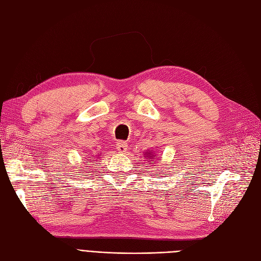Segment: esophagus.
Wrapping results in <instances>:
<instances>
[{
  "instance_id": "1",
  "label": "esophagus",
  "mask_w": 261,
  "mask_h": 261,
  "mask_svg": "<svg viewBox=\"0 0 261 261\" xmlns=\"http://www.w3.org/2000/svg\"><path fill=\"white\" fill-rule=\"evenodd\" d=\"M127 146L128 145L126 144L125 141H123V140H120V141H117V143H116V149L120 152H125L126 149H127Z\"/></svg>"
}]
</instances>
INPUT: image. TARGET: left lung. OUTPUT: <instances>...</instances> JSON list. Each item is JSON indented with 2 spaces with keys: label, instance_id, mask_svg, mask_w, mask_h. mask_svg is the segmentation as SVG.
Listing matches in <instances>:
<instances>
[{
  "label": "left lung",
  "instance_id": "left-lung-1",
  "mask_svg": "<svg viewBox=\"0 0 261 261\" xmlns=\"http://www.w3.org/2000/svg\"><path fill=\"white\" fill-rule=\"evenodd\" d=\"M148 154H149V155H147V156H146V158H147V159H150V158H151V159H153V158H154V156H153V154H152V155H151V154H150V153H148Z\"/></svg>",
  "mask_w": 261,
  "mask_h": 261
}]
</instances>
